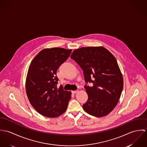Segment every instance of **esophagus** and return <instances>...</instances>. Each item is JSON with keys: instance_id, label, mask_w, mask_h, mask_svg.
<instances>
[{"instance_id": "obj_1", "label": "esophagus", "mask_w": 147, "mask_h": 147, "mask_svg": "<svg viewBox=\"0 0 147 147\" xmlns=\"http://www.w3.org/2000/svg\"><path fill=\"white\" fill-rule=\"evenodd\" d=\"M78 92V90H76V91H72V93H73V94H75L77 93Z\"/></svg>"}]
</instances>
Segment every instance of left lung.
Masks as SVG:
<instances>
[{"label": "left lung", "instance_id": "left-lung-1", "mask_svg": "<svg viewBox=\"0 0 147 147\" xmlns=\"http://www.w3.org/2000/svg\"><path fill=\"white\" fill-rule=\"evenodd\" d=\"M83 71L88 95L83 105L85 112L95 117L110 113L117 105L123 87V80L113 54L102 46L82 47L75 49L70 56Z\"/></svg>", "mask_w": 147, "mask_h": 147}]
</instances>
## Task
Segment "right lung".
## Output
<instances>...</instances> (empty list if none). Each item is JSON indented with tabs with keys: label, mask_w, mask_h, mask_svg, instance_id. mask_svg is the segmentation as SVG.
Returning a JSON list of instances; mask_svg holds the SVG:
<instances>
[{
	"label": "right lung",
	"mask_w": 147,
	"mask_h": 147,
	"mask_svg": "<svg viewBox=\"0 0 147 147\" xmlns=\"http://www.w3.org/2000/svg\"><path fill=\"white\" fill-rule=\"evenodd\" d=\"M71 49H45L33 59L26 79V91L33 108L40 114L55 118L63 114L71 92L57 87V70L67 58Z\"/></svg>",
	"instance_id": "1"
}]
</instances>
